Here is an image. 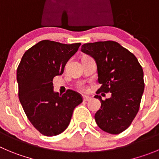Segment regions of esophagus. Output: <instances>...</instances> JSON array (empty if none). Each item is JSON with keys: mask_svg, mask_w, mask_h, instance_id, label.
<instances>
[{"mask_svg": "<svg viewBox=\"0 0 159 159\" xmlns=\"http://www.w3.org/2000/svg\"><path fill=\"white\" fill-rule=\"evenodd\" d=\"M92 98L90 97V96H83V100L84 101H89V100H91Z\"/></svg>", "mask_w": 159, "mask_h": 159, "instance_id": "34e87169", "label": "esophagus"}]
</instances>
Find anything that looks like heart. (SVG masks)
I'll use <instances>...</instances> for the list:
<instances>
[{"mask_svg": "<svg viewBox=\"0 0 159 159\" xmlns=\"http://www.w3.org/2000/svg\"><path fill=\"white\" fill-rule=\"evenodd\" d=\"M80 89L82 90H85V87H84V85H82V84H81V85H80Z\"/></svg>", "mask_w": 159, "mask_h": 159, "instance_id": "obj_1", "label": "heart"}]
</instances>
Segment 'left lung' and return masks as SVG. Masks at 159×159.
I'll return each instance as SVG.
<instances>
[{"label": "left lung", "mask_w": 159, "mask_h": 159, "mask_svg": "<svg viewBox=\"0 0 159 159\" xmlns=\"http://www.w3.org/2000/svg\"><path fill=\"white\" fill-rule=\"evenodd\" d=\"M81 52L96 61L101 84L96 93H111L105 100L95 96L101 103L95 115L96 124L106 133H121L131 125L140 108L144 90L142 66L133 53L115 41L84 44Z\"/></svg>", "instance_id": "left-lung-1"}]
</instances>
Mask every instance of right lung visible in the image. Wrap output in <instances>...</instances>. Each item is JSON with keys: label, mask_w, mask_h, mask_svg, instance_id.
<instances>
[{"label": "right lung", "mask_w": 159, "mask_h": 159, "mask_svg": "<svg viewBox=\"0 0 159 159\" xmlns=\"http://www.w3.org/2000/svg\"><path fill=\"white\" fill-rule=\"evenodd\" d=\"M80 45L44 40L24 53L18 66L19 101L31 124L44 136L63 133L74 109L83 101L81 95L73 90L62 96L54 92L52 83L54 77L63 74Z\"/></svg>", "instance_id": "1"}]
</instances>
